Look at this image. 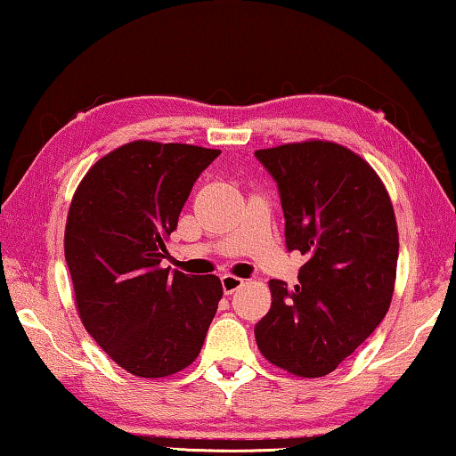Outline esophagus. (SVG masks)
<instances>
[{"instance_id": "1", "label": "esophagus", "mask_w": 456, "mask_h": 456, "mask_svg": "<svg viewBox=\"0 0 456 456\" xmlns=\"http://www.w3.org/2000/svg\"><path fill=\"white\" fill-rule=\"evenodd\" d=\"M221 286H223V292H225V294H233L243 286V280L237 278V276H231V273H225V276H221Z\"/></svg>"}]
</instances>
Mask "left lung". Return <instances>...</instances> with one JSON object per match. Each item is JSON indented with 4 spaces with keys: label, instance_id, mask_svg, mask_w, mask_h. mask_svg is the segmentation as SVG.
I'll return each instance as SVG.
<instances>
[{
    "label": "left lung",
    "instance_id": "obj_1",
    "mask_svg": "<svg viewBox=\"0 0 456 456\" xmlns=\"http://www.w3.org/2000/svg\"><path fill=\"white\" fill-rule=\"evenodd\" d=\"M278 183L286 248L306 256L294 290L270 280L256 341L298 378L337 370L384 321L394 296L397 225L381 178L349 148L308 140L257 150Z\"/></svg>",
    "mask_w": 456,
    "mask_h": 456
}]
</instances>
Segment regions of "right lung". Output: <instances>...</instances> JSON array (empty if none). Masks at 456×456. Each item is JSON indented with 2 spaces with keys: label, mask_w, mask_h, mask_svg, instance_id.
<instances>
[{
  "label": "right lung",
  "mask_w": 456,
  "mask_h": 456,
  "mask_svg": "<svg viewBox=\"0 0 456 456\" xmlns=\"http://www.w3.org/2000/svg\"><path fill=\"white\" fill-rule=\"evenodd\" d=\"M221 150L137 140L91 166L72 197L64 257L78 316L115 363L166 378L199 357L221 280L162 267L166 240Z\"/></svg>",
  "instance_id": "right-lung-1"
}]
</instances>
